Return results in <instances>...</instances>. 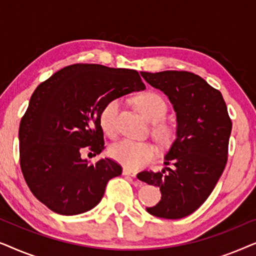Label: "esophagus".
Masks as SVG:
<instances>
[{"instance_id": "esophagus-1", "label": "esophagus", "mask_w": 256, "mask_h": 256, "mask_svg": "<svg viewBox=\"0 0 256 256\" xmlns=\"http://www.w3.org/2000/svg\"><path fill=\"white\" fill-rule=\"evenodd\" d=\"M124 174H126V176H132V177H136V174H138V172L136 171H132L127 169V168H124Z\"/></svg>"}]
</instances>
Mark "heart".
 <instances>
[{"label":"heart","mask_w":256,"mask_h":256,"mask_svg":"<svg viewBox=\"0 0 256 256\" xmlns=\"http://www.w3.org/2000/svg\"><path fill=\"white\" fill-rule=\"evenodd\" d=\"M136 106L146 120L155 124L154 134L157 141L162 144H168L172 141L176 134V128L170 122L163 121L168 112L166 101L163 99V96L155 92H144L136 98ZM120 107L121 100L115 98L108 101L100 112L99 121L101 128L110 138L116 134ZM110 155L128 169L138 170L155 160L156 149L148 142L124 140L112 146Z\"/></svg>","instance_id":"obj_1"}]
</instances>
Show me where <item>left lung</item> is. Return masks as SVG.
Wrapping results in <instances>:
<instances>
[{
  "label": "left lung",
  "instance_id": "1",
  "mask_svg": "<svg viewBox=\"0 0 256 256\" xmlns=\"http://www.w3.org/2000/svg\"><path fill=\"white\" fill-rule=\"evenodd\" d=\"M149 85L162 90L177 116L176 140L162 171H142L140 180L158 186V204L146 208L166 219L184 218L200 208L218 183L228 156L232 121L218 90L186 71L141 72Z\"/></svg>",
  "mask_w": 256,
  "mask_h": 256
}]
</instances>
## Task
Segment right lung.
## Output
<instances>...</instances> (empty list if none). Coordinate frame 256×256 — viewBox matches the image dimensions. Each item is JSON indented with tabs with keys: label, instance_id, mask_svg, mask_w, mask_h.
<instances>
[{
	"label": "right lung",
	"instance_id": "add662e5",
	"mask_svg": "<svg viewBox=\"0 0 256 256\" xmlns=\"http://www.w3.org/2000/svg\"><path fill=\"white\" fill-rule=\"evenodd\" d=\"M144 88L135 70L98 64L66 66L38 85L18 132L20 170L38 200L62 216L99 204L122 168L110 158L90 164L82 152L104 149L99 121L104 104Z\"/></svg>",
	"mask_w": 256,
	"mask_h": 256
}]
</instances>
